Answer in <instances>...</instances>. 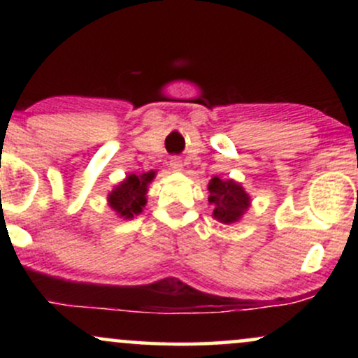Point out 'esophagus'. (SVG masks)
Segmentation results:
<instances>
[{"label": "esophagus", "instance_id": "esophagus-1", "mask_svg": "<svg viewBox=\"0 0 358 358\" xmlns=\"http://www.w3.org/2000/svg\"><path fill=\"white\" fill-rule=\"evenodd\" d=\"M170 166L173 168L175 171H182L183 170V162L180 158H171L170 159Z\"/></svg>", "mask_w": 358, "mask_h": 358}]
</instances>
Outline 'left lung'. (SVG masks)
<instances>
[{
	"label": "left lung",
	"instance_id": "obj_1",
	"mask_svg": "<svg viewBox=\"0 0 358 358\" xmlns=\"http://www.w3.org/2000/svg\"><path fill=\"white\" fill-rule=\"evenodd\" d=\"M208 203L213 207V219L222 224H234L239 222L250 205L249 193L244 190L241 183L234 180H220L213 176L208 182Z\"/></svg>",
	"mask_w": 358,
	"mask_h": 358
}]
</instances>
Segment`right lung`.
<instances>
[{
	"mask_svg": "<svg viewBox=\"0 0 358 358\" xmlns=\"http://www.w3.org/2000/svg\"><path fill=\"white\" fill-rule=\"evenodd\" d=\"M155 175L156 171L153 170L143 175H127L108 195L109 207L121 219H133L134 215H139L146 205L148 185L153 182Z\"/></svg>",
	"mask_w": 358,
	"mask_h": 358,
	"instance_id": "add662e5",
	"label": "right lung"
}]
</instances>
